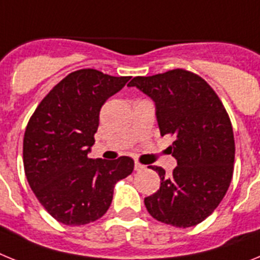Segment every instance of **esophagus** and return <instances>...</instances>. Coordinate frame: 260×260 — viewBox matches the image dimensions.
Instances as JSON below:
<instances>
[{"label": "esophagus", "instance_id": "obj_1", "mask_svg": "<svg viewBox=\"0 0 260 260\" xmlns=\"http://www.w3.org/2000/svg\"><path fill=\"white\" fill-rule=\"evenodd\" d=\"M134 169L137 172H141V171H144V169H146V167H144V165H142V164H139V162H135Z\"/></svg>", "mask_w": 260, "mask_h": 260}]
</instances>
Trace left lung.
I'll use <instances>...</instances> for the list:
<instances>
[{
	"instance_id": "obj_1",
	"label": "left lung",
	"mask_w": 260,
	"mask_h": 260,
	"mask_svg": "<svg viewBox=\"0 0 260 260\" xmlns=\"http://www.w3.org/2000/svg\"><path fill=\"white\" fill-rule=\"evenodd\" d=\"M127 86L152 99L160 134L174 137L168 151L177 167L171 177L150 167L161 185L144 198L147 211L177 228L194 226L215 211L231 185L236 147L228 113L206 80L182 69L135 77Z\"/></svg>"
}]
</instances>
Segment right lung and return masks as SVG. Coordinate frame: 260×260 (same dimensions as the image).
Segmentation results:
<instances>
[{
    "mask_svg": "<svg viewBox=\"0 0 260 260\" xmlns=\"http://www.w3.org/2000/svg\"><path fill=\"white\" fill-rule=\"evenodd\" d=\"M130 77L93 69L69 74L45 96L29 118L23 139V164L29 187L57 221L84 225L108 211L117 181L134 160L89 158L100 109Z\"/></svg>",
    "mask_w": 260,
    "mask_h": 260,
    "instance_id": "add662e5",
    "label": "right lung"
}]
</instances>
